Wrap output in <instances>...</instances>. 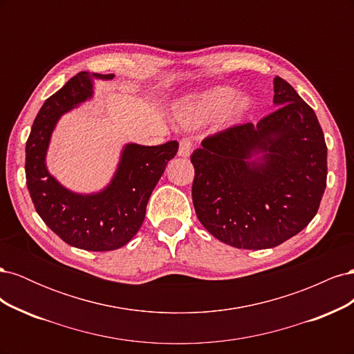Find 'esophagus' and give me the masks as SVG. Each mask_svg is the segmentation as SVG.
<instances>
[{"mask_svg": "<svg viewBox=\"0 0 354 354\" xmlns=\"http://www.w3.org/2000/svg\"><path fill=\"white\" fill-rule=\"evenodd\" d=\"M190 152H192V140L190 138H183L178 146V156L187 158L190 155Z\"/></svg>", "mask_w": 354, "mask_h": 354, "instance_id": "34e87169", "label": "esophagus"}]
</instances>
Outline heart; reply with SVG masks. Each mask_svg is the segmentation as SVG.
<instances>
[{
    "instance_id": "b5f03b06",
    "label": "heart",
    "mask_w": 354,
    "mask_h": 354,
    "mask_svg": "<svg viewBox=\"0 0 354 354\" xmlns=\"http://www.w3.org/2000/svg\"><path fill=\"white\" fill-rule=\"evenodd\" d=\"M236 97V90L227 85H220L186 99L178 106V120L183 125L195 127L207 122L226 111L229 120H238L250 109L251 100L246 95Z\"/></svg>"
}]
</instances>
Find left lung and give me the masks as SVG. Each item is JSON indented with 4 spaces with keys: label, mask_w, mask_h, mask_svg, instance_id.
Segmentation results:
<instances>
[{
    "label": "left lung",
    "mask_w": 354,
    "mask_h": 354,
    "mask_svg": "<svg viewBox=\"0 0 354 354\" xmlns=\"http://www.w3.org/2000/svg\"><path fill=\"white\" fill-rule=\"evenodd\" d=\"M273 102L277 109L255 125L208 136L190 156L196 216L234 248H273L295 236L326 187V143L315 111L281 77Z\"/></svg>",
    "instance_id": "left-lung-1"
}]
</instances>
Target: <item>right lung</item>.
<instances>
[{
  "mask_svg": "<svg viewBox=\"0 0 354 354\" xmlns=\"http://www.w3.org/2000/svg\"><path fill=\"white\" fill-rule=\"evenodd\" d=\"M93 78L113 75L80 72L42 104L26 142L25 171L42 221L71 246L100 252L121 248L142 227L147 201L178 143L127 145L112 181L99 194L80 195L63 187L46 167L50 137L63 113L91 97Z\"/></svg>",
  "mask_w": 354,
  "mask_h": 354,
  "instance_id": "1",
  "label": "right lung"
}]
</instances>
